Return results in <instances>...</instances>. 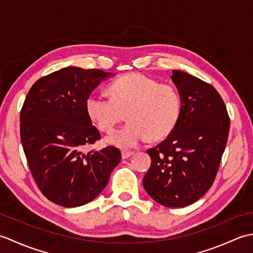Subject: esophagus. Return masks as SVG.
Instances as JSON below:
<instances>
[{"label":"esophagus","instance_id":"1","mask_svg":"<svg viewBox=\"0 0 253 253\" xmlns=\"http://www.w3.org/2000/svg\"><path fill=\"white\" fill-rule=\"evenodd\" d=\"M132 154H133L132 151H126V150H123V151H122V158L123 159H128L129 157H131Z\"/></svg>","mask_w":253,"mask_h":253}]
</instances>
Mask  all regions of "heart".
Instances as JSON below:
<instances>
[{
  "label": "heart",
  "mask_w": 253,
  "mask_h": 253,
  "mask_svg": "<svg viewBox=\"0 0 253 253\" xmlns=\"http://www.w3.org/2000/svg\"><path fill=\"white\" fill-rule=\"evenodd\" d=\"M111 98L92 92L85 100L90 120L101 131H111L125 114L128 122L112 131L106 141L132 148L147 140H161L174 130L181 114V98L173 85L160 84L141 74H129L113 82Z\"/></svg>",
  "instance_id": "1"
}]
</instances>
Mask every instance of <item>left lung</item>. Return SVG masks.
<instances>
[{"label":"left lung","mask_w":253,"mask_h":253,"mask_svg":"<svg viewBox=\"0 0 253 253\" xmlns=\"http://www.w3.org/2000/svg\"><path fill=\"white\" fill-rule=\"evenodd\" d=\"M171 73L181 98V114L168 138L147 150L151 166L142 182L154 201L182 208L198 201L213 185L230 121L213 85L185 72Z\"/></svg>","instance_id":"8db88e82"}]
</instances>
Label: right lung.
Masks as SVG:
<instances>
[{"mask_svg":"<svg viewBox=\"0 0 253 253\" xmlns=\"http://www.w3.org/2000/svg\"><path fill=\"white\" fill-rule=\"evenodd\" d=\"M113 75L68 66L37 80L26 96L20 111L21 144L37 186L58 206L92 201L121 162V151L112 146L84 152L101 139L85 100Z\"/></svg>","mask_w":253,"mask_h":253,"instance_id":"1","label":"right lung"}]
</instances>
